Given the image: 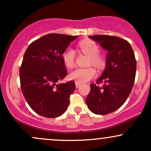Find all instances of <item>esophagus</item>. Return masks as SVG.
Instances as JSON below:
<instances>
[{
	"mask_svg": "<svg viewBox=\"0 0 151 151\" xmlns=\"http://www.w3.org/2000/svg\"><path fill=\"white\" fill-rule=\"evenodd\" d=\"M75 86H76V88H79V86H81V84L79 82H77V81H76V82H75Z\"/></svg>",
	"mask_w": 151,
	"mask_h": 151,
	"instance_id": "34e87169",
	"label": "esophagus"
}]
</instances>
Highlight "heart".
I'll list each match as a JSON object with an SVG mask.
<instances>
[{
	"label": "heart",
	"mask_w": 151,
	"mask_h": 151,
	"mask_svg": "<svg viewBox=\"0 0 151 151\" xmlns=\"http://www.w3.org/2000/svg\"><path fill=\"white\" fill-rule=\"evenodd\" d=\"M79 46L81 52L89 57V65L92 64L98 68L103 67L104 61L103 58L99 55L100 50L97 44L93 41L85 40L79 43ZM62 60L66 67L68 68L73 67L75 62V52L74 50L72 48H67L62 54ZM96 75V70L92 67H88L85 69H76L71 72L69 77L72 80L79 83H85L94 78Z\"/></svg>",
	"instance_id": "b5f03b06"
}]
</instances>
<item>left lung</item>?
Returning <instances> with one entry per match:
<instances>
[{
  "label": "left lung",
  "instance_id": "obj_1",
  "mask_svg": "<svg viewBox=\"0 0 151 151\" xmlns=\"http://www.w3.org/2000/svg\"><path fill=\"white\" fill-rule=\"evenodd\" d=\"M89 38L107 50L106 68L91 90L86 103L91 111L105 115L117 110L129 97L134 84L136 60L130 43L116 36L93 35ZM103 83L104 85H98Z\"/></svg>",
  "mask_w": 151,
  "mask_h": 151
}]
</instances>
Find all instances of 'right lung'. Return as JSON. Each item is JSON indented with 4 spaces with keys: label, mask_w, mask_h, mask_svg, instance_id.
Returning a JSON list of instances; mask_svg holds the SVG:
<instances>
[{
    "label": "right lung",
    "mask_w": 151,
    "mask_h": 151,
    "mask_svg": "<svg viewBox=\"0 0 151 151\" xmlns=\"http://www.w3.org/2000/svg\"><path fill=\"white\" fill-rule=\"evenodd\" d=\"M77 36L51 33L32 42L20 67L22 94L35 112L55 118L65 112L75 83L59 84L67 74L62 55Z\"/></svg>",
    "instance_id": "right-lung-1"
}]
</instances>
